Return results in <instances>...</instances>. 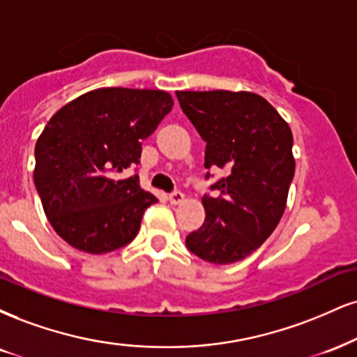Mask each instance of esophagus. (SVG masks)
<instances>
[{
	"instance_id": "esophagus-1",
	"label": "esophagus",
	"mask_w": 357,
	"mask_h": 357,
	"mask_svg": "<svg viewBox=\"0 0 357 357\" xmlns=\"http://www.w3.org/2000/svg\"><path fill=\"white\" fill-rule=\"evenodd\" d=\"M167 199H169L171 204H179V203H183V201H184V195L181 191H174V192H171Z\"/></svg>"
}]
</instances>
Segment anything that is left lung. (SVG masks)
<instances>
[{"instance_id":"obj_1","label":"left lung","mask_w":357,"mask_h":357,"mask_svg":"<svg viewBox=\"0 0 357 357\" xmlns=\"http://www.w3.org/2000/svg\"><path fill=\"white\" fill-rule=\"evenodd\" d=\"M176 96L206 143V169L227 171L211 186L220 195L203 196L206 220L186 236V248L213 264L241 261L273 234L284 213L294 178L293 132L259 94L218 89Z\"/></svg>"}]
</instances>
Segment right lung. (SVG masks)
I'll return each instance as SVG.
<instances>
[{
	"instance_id": "right-lung-1",
	"label": "right lung",
	"mask_w": 357,
	"mask_h": 357,
	"mask_svg": "<svg viewBox=\"0 0 357 357\" xmlns=\"http://www.w3.org/2000/svg\"><path fill=\"white\" fill-rule=\"evenodd\" d=\"M173 108L160 89L101 88L53 114L34 148V186L46 218L68 244L105 255L136 238L158 197L124 178L139 165L141 141Z\"/></svg>"
}]
</instances>
